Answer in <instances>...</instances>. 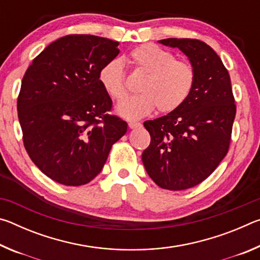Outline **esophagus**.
<instances>
[{
    "label": "esophagus",
    "mask_w": 260,
    "mask_h": 260,
    "mask_svg": "<svg viewBox=\"0 0 260 260\" xmlns=\"http://www.w3.org/2000/svg\"><path fill=\"white\" fill-rule=\"evenodd\" d=\"M142 126V124L141 122H136V121H131L128 122V127L131 129H134V128H139V127Z\"/></svg>",
    "instance_id": "1"
}]
</instances>
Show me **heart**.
<instances>
[{
	"mask_svg": "<svg viewBox=\"0 0 260 260\" xmlns=\"http://www.w3.org/2000/svg\"><path fill=\"white\" fill-rule=\"evenodd\" d=\"M128 58L135 71L146 76L139 85L141 94L118 104V114L135 120L148 116L156 108L161 113L172 112L186 102L196 80L195 69L190 63L177 59L173 54L152 43L134 48ZM99 80L113 100L121 101L128 94L119 58L111 59L101 69Z\"/></svg>",
	"mask_w": 260,
	"mask_h": 260,
	"instance_id": "b5f03b06",
	"label": "heart"
}]
</instances>
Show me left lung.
Listing matches in <instances>:
<instances>
[{
  "mask_svg": "<svg viewBox=\"0 0 260 260\" xmlns=\"http://www.w3.org/2000/svg\"><path fill=\"white\" fill-rule=\"evenodd\" d=\"M158 42L179 48L195 69L196 80L181 107L143 122L151 141L142 161L157 186L183 190L204 181L227 155L236 105L230 73L212 48L196 39Z\"/></svg>",
  "mask_w": 260,
  "mask_h": 260,
  "instance_id": "8db88e82",
  "label": "left lung"
}]
</instances>
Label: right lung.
Returning <instances> with one entry per match:
<instances>
[{
  "mask_svg": "<svg viewBox=\"0 0 260 260\" xmlns=\"http://www.w3.org/2000/svg\"><path fill=\"white\" fill-rule=\"evenodd\" d=\"M119 42L88 34L50 43L26 70L17 101L24 147L39 170L65 186L91 181L127 122L112 116L99 80Z\"/></svg>",
  "mask_w": 260,
  "mask_h": 260,
  "instance_id": "add662e5",
  "label": "right lung"
}]
</instances>
